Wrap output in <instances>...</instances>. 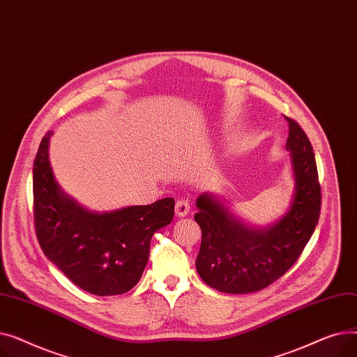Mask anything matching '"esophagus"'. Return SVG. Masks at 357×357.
Masks as SVG:
<instances>
[{"label":"esophagus","instance_id":"1","mask_svg":"<svg viewBox=\"0 0 357 357\" xmlns=\"http://www.w3.org/2000/svg\"><path fill=\"white\" fill-rule=\"evenodd\" d=\"M190 210H191V205H190L188 199L182 198V199L176 201V204H175V214L178 217H185L186 214L190 213Z\"/></svg>","mask_w":357,"mask_h":357}]
</instances>
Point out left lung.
<instances>
[{
  "mask_svg": "<svg viewBox=\"0 0 357 357\" xmlns=\"http://www.w3.org/2000/svg\"><path fill=\"white\" fill-rule=\"evenodd\" d=\"M295 191L285 215L265 229L238 221L213 194L197 198L194 215L201 229V248L195 260L205 284L226 294H249L269 287L303 253L321 210V186L312 146L295 120L287 117Z\"/></svg>",
  "mask_w": 357,
  "mask_h": 357,
  "instance_id": "left-lung-1",
  "label": "left lung"
}]
</instances>
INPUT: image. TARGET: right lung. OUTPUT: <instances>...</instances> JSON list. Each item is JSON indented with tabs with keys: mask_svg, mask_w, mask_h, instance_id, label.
Segmentation results:
<instances>
[{
	"mask_svg": "<svg viewBox=\"0 0 357 357\" xmlns=\"http://www.w3.org/2000/svg\"><path fill=\"white\" fill-rule=\"evenodd\" d=\"M47 131L33 163L34 227L47 259L84 291L109 296L128 292L142 278L150 240L171 224L175 199L91 213L68 197L53 176Z\"/></svg>",
	"mask_w": 357,
	"mask_h": 357,
	"instance_id": "1",
	"label": "right lung"
}]
</instances>
